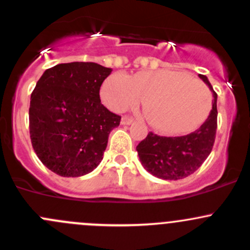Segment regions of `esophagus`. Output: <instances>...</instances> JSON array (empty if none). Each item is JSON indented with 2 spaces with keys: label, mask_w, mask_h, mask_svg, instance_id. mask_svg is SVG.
Segmentation results:
<instances>
[{
  "label": "esophagus",
  "mask_w": 250,
  "mask_h": 250,
  "mask_svg": "<svg viewBox=\"0 0 250 250\" xmlns=\"http://www.w3.org/2000/svg\"><path fill=\"white\" fill-rule=\"evenodd\" d=\"M121 123H122L123 125H129L133 123V118L128 117V116H123L122 120H121Z\"/></svg>",
  "instance_id": "obj_1"
}]
</instances>
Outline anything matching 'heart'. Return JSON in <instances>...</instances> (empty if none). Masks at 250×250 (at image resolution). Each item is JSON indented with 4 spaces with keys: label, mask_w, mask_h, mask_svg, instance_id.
<instances>
[{
    "label": "heart",
    "mask_w": 250,
    "mask_h": 250,
    "mask_svg": "<svg viewBox=\"0 0 250 250\" xmlns=\"http://www.w3.org/2000/svg\"><path fill=\"white\" fill-rule=\"evenodd\" d=\"M100 95L104 104L116 112L135 107L144 99L148 122L167 134L197 127L211 107L207 85L172 70L139 72L133 76L113 74L103 83Z\"/></svg>",
    "instance_id": "1"
}]
</instances>
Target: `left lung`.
<instances>
[{"instance_id":"1","label":"left lung","mask_w":250,"mask_h":250,"mask_svg":"<svg viewBox=\"0 0 250 250\" xmlns=\"http://www.w3.org/2000/svg\"><path fill=\"white\" fill-rule=\"evenodd\" d=\"M213 93V107L200 128L183 137H160L150 132L137 146L141 165L163 180H179L195 173L213 148L216 134V93L204 75H198Z\"/></svg>"}]
</instances>
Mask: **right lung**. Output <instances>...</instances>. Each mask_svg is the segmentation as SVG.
Masks as SVG:
<instances>
[{"label": "right lung", "instance_id": "1", "mask_svg": "<svg viewBox=\"0 0 250 250\" xmlns=\"http://www.w3.org/2000/svg\"><path fill=\"white\" fill-rule=\"evenodd\" d=\"M112 71L97 62H74L47 69L29 109L30 138L41 162L60 176H82L98 167L121 116L100 102Z\"/></svg>", "mask_w": 250, "mask_h": 250}]
</instances>
